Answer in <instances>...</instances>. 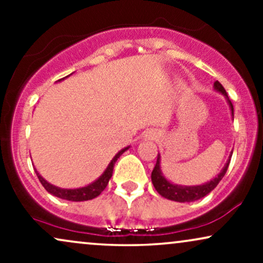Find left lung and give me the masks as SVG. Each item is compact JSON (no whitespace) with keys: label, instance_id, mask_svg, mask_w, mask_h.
<instances>
[{"label":"left lung","instance_id":"1","mask_svg":"<svg viewBox=\"0 0 263 263\" xmlns=\"http://www.w3.org/2000/svg\"><path fill=\"white\" fill-rule=\"evenodd\" d=\"M214 89L216 91L221 92L222 95L225 96L226 100H228L229 106H230L231 110V115L234 116V106H232V102L229 100V96L226 93L224 86L219 83L218 80L214 83ZM232 155V153H231ZM229 163H230V158L229 161L226 162L225 167L222 168L221 172L218 174V177H215L214 179H211L210 182L201 184V185H193V186H186V185H178V184H173L171 182H168L165 179L164 176H163L162 171H161V157H157V162L155 168L152 171V183L155 185V188L162 197L170 199V200H174V201H179V203H186V201H195L198 199L204 198L205 195H208L213 189L216 188L220 180L222 179V177L225 176L226 171H228Z\"/></svg>","mask_w":263,"mask_h":263}]
</instances>
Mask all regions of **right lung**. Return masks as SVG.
Returning a JSON list of instances; mask_svg holds the SVG:
<instances>
[{
	"label": "right lung",
	"mask_w": 263,
	"mask_h": 263,
	"mask_svg": "<svg viewBox=\"0 0 263 263\" xmlns=\"http://www.w3.org/2000/svg\"><path fill=\"white\" fill-rule=\"evenodd\" d=\"M65 78H63V79H60V80H64ZM128 148L129 147H126V148L120 151V152L114 157L112 161L108 163L107 168L105 170L104 173H102L101 176L95 180V182H92L91 184H89V185H86V186H83V188H78V189L59 188V186H55V185H53V184L48 183L43 177L39 176V173L37 171H35V173H37L39 182L42 183V185L44 186L45 190H47L48 193H50L52 195H54V197H58L60 199H64V200H70V201L91 200V199L99 197V195L101 194L102 190L106 188L108 180H110V178L112 177L114 165H115V163H116L117 158H120V156H121L122 153L125 152V151H127Z\"/></svg>",
	"instance_id": "add662e5"
}]
</instances>
